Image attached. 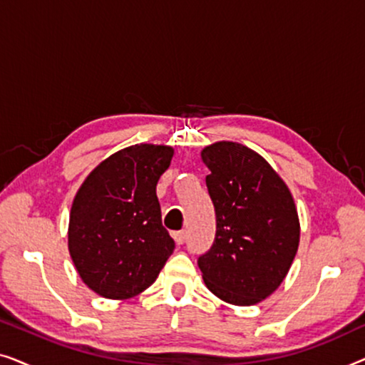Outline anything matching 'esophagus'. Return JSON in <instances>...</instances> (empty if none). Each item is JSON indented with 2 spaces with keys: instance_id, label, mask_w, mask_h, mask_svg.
Instances as JSON below:
<instances>
[{
  "instance_id": "obj_1",
  "label": "esophagus",
  "mask_w": 365,
  "mask_h": 365,
  "mask_svg": "<svg viewBox=\"0 0 365 365\" xmlns=\"http://www.w3.org/2000/svg\"><path fill=\"white\" fill-rule=\"evenodd\" d=\"M174 241H176L178 246H181V244H184V241H186V231H178L174 232Z\"/></svg>"
}]
</instances>
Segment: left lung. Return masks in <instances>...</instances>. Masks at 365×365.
I'll use <instances>...</instances> for the list:
<instances>
[{"label":"left lung","mask_w":365,"mask_h":365,"mask_svg":"<svg viewBox=\"0 0 365 365\" xmlns=\"http://www.w3.org/2000/svg\"><path fill=\"white\" fill-rule=\"evenodd\" d=\"M216 212L211 249L197 259L206 287L234 306H254L286 279L301 224L286 182L247 146L219 141L201 151Z\"/></svg>","instance_id":"left-lung-1"}]
</instances>
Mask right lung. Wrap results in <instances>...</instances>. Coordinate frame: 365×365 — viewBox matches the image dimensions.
Masks as SVG:
<instances>
[{
    "label": "right lung",
    "instance_id": "1",
    "mask_svg": "<svg viewBox=\"0 0 365 365\" xmlns=\"http://www.w3.org/2000/svg\"><path fill=\"white\" fill-rule=\"evenodd\" d=\"M174 149L134 144L99 163L74 196L68 249L83 282L124 301L156 281L174 251L163 227L156 184Z\"/></svg>",
    "mask_w": 365,
    "mask_h": 365
}]
</instances>
